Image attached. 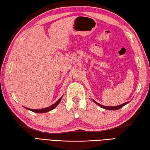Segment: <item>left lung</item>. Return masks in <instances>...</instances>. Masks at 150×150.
Segmentation results:
<instances>
[{"label":"left lung","instance_id":"8db88e82","mask_svg":"<svg viewBox=\"0 0 150 150\" xmlns=\"http://www.w3.org/2000/svg\"><path fill=\"white\" fill-rule=\"evenodd\" d=\"M93 102L95 103H96L97 105H98V106H100L101 108H104V109H106V110H119L120 109V108H121L122 107L125 106L126 104H127L128 103H129V102H127V103H125L124 104H122L120 105H119V106H103V105H101L100 104L97 103V102H95V100H93Z\"/></svg>","mask_w":150,"mask_h":150}]
</instances>
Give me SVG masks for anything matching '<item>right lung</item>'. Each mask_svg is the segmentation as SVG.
<instances>
[{
  "label": "right lung",
  "mask_w": 150,
  "mask_h": 150,
  "mask_svg": "<svg viewBox=\"0 0 150 150\" xmlns=\"http://www.w3.org/2000/svg\"><path fill=\"white\" fill-rule=\"evenodd\" d=\"M62 97H60V98H59V99L56 102V103H55V104H52V106H50L47 107V108H43V109H40V110H33V109H30V108H26V107H24V108H26V109H28V110H31V111H33V112L39 113H46V112H48V111H51V110H53L54 108H55L57 107V105H58V104L60 103V100H61V99H62Z\"/></svg>",
  "instance_id": "right-lung-1"
}]
</instances>
